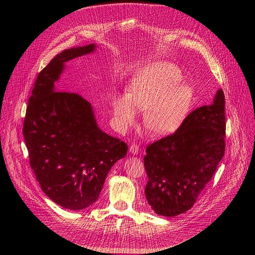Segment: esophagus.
Returning <instances> with one entry per match:
<instances>
[{"label":"esophagus","instance_id":"obj_1","mask_svg":"<svg viewBox=\"0 0 255 255\" xmlns=\"http://www.w3.org/2000/svg\"><path fill=\"white\" fill-rule=\"evenodd\" d=\"M129 151L132 153V154H138V152H139V146L137 144H135V143H133V144H131L130 145V147H129Z\"/></svg>","mask_w":255,"mask_h":255}]
</instances>
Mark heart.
Masks as SVG:
<instances>
[{"instance_id": "b5f03b06", "label": "heart", "mask_w": 255, "mask_h": 255, "mask_svg": "<svg viewBox=\"0 0 255 255\" xmlns=\"http://www.w3.org/2000/svg\"><path fill=\"white\" fill-rule=\"evenodd\" d=\"M183 74L178 66L166 61H155L140 67L130 81L126 96L116 95L111 100L115 122L121 129L132 126L137 111H144L143 125L149 133L167 136L184 124L196 102L194 87L180 82Z\"/></svg>"}]
</instances>
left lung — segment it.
<instances>
[{
  "label": "left lung",
  "mask_w": 255,
  "mask_h": 255,
  "mask_svg": "<svg viewBox=\"0 0 255 255\" xmlns=\"http://www.w3.org/2000/svg\"><path fill=\"white\" fill-rule=\"evenodd\" d=\"M225 96L219 89L209 106L194 110L173 134L146 147L145 196L160 216L190 210L225 151Z\"/></svg>",
  "instance_id": "8db88e82"
}]
</instances>
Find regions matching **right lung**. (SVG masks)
<instances>
[{
    "mask_svg": "<svg viewBox=\"0 0 255 255\" xmlns=\"http://www.w3.org/2000/svg\"><path fill=\"white\" fill-rule=\"evenodd\" d=\"M97 45L57 54L39 72L28 101L23 135L30 166L45 195L69 210H83L99 198L112 166L127 144L103 132L91 103L55 87L65 62L93 53Z\"/></svg>",
    "mask_w": 255,
    "mask_h": 255,
    "instance_id": "1",
    "label": "right lung"
}]
</instances>
